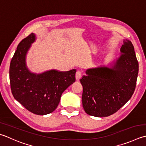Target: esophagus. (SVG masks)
<instances>
[{"label": "esophagus", "instance_id": "esophagus-1", "mask_svg": "<svg viewBox=\"0 0 146 146\" xmlns=\"http://www.w3.org/2000/svg\"><path fill=\"white\" fill-rule=\"evenodd\" d=\"M75 77L76 80H80L81 78L82 77V73L80 71H77L76 72V75H75Z\"/></svg>", "mask_w": 146, "mask_h": 146}]
</instances>
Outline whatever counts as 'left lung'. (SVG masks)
Returning a JSON list of instances; mask_svg holds the SVG:
<instances>
[{"label":"left lung","instance_id":"obj_1","mask_svg":"<svg viewBox=\"0 0 146 146\" xmlns=\"http://www.w3.org/2000/svg\"><path fill=\"white\" fill-rule=\"evenodd\" d=\"M121 54L111 67L101 66L86 71L80 79L82 104L85 113L96 117L109 116L129 101L135 89L139 72L132 43L124 40Z\"/></svg>","mask_w":146,"mask_h":146}]
</instances>
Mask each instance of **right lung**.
Instances as JSON below:
<instances>
[{"instance_id": "add662e5", "label": "right lung", "mask_w": 146, "mask_h": 146, "mask_svg": "<svg viewBox=\"0 0 146 146\" xmlns=\"http://www.w3.org/2000/svg\"><path fill=\"white\" fill-rule=\"evenodd\" d=\"M35 38L31 33L18 44L10 64V84L14 99L26 109L45 115L56 109L62 92L75 82L76 70L31 73L26 64V56Z\"/></svg>"}]
</instances>
